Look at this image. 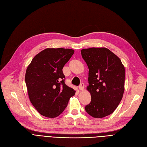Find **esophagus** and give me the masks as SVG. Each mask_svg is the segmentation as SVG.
I'll use <instances>...</instances> for the list:
<instances>
[{
    "label": "esophagus",
    "instance_id": "34e87169",
    "mask_svg": "<svg viewBox=\"0 0 147 147\" xmlns=\"http://www.w3.org/2000/svg\"><path fill=\"white\" fill-rule=\"evenodd\" d=\"M78 88H79L80 90L83 91L84 90V83H82L80 84V86H78Z\"/></svg>",
    "mask_w": 147,
    "mask_h": 147
}]
</instances>
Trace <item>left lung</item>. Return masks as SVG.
I'll use <instances>...</instances> for the list:
<instances>
[{
	"instance_id": "1",
	"label": "left lung",
	"mask_w": 147,
	"mask_h": 147,
	"mask_svg": "<svg viewBox=\"0 0 147 147\" xmlns=\"http://www.w3.org/2000/svg\"><path fill=\"white\" fill-rule=\"evenodd\" d=\"M88 67L87 90L91 102L86 112L96 118L112 114L121 102L124 91L125 69L119 57L106 48H90L81 50Z\"/></svg>"
}]
</instances>
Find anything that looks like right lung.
<instances>
[{"label": "right lung", "mask_w": 147, "mask_h": 147, "mask_svg": "<svg viewBox=\"0 0 147 147\" xmlns=\"http://www.w3.org/2000/svg\"><path fill=\"white\" fill-rule=\"evenodd\" d=\"M69 48H47L35 56L26 72L29 99L44 117L55 118L64 112L75 91L65 84L64 65L74 55Z\"/></svg>", "instance_id": "right-lung-1"}]
</instances>
